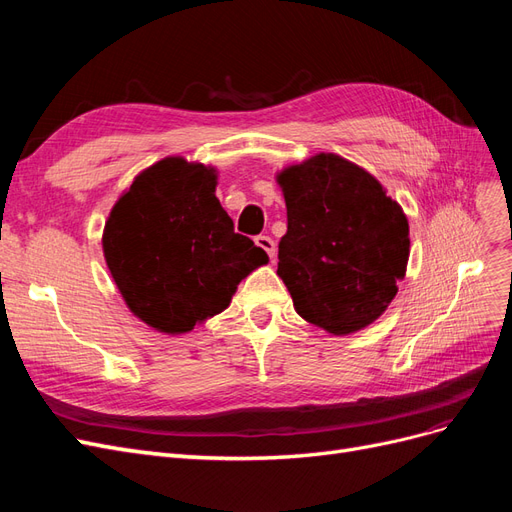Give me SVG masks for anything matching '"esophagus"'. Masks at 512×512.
Wrapping results in <instances>:
<instances>
[{
	"label": "esophagus",
	"instance_id": "34e87169",
	"mask_svg": "<svg viewBox=\"0 0 512 512\" xmlns=\"http://www.w3.org/2000/svg\"><path fill=\"white\" fill-rule=\"evenodd\" d=\"M256 245L260 247V250H265V252L269 254V258H271V260H275V252H277V250H275V241H273L271 237H267V235H258V237H256Z\"/></svg>",
	"mask_w": 512,
	"mask_h": 512
}]
</instances>
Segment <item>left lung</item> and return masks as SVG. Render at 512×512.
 I'll list each match as a JSON object with an SVG mask.
<instances>
[{"mask_svg": "<svg viewBox=\"0 0 512 512\" xmlns=\"http://www.w3.org/2000/svg\"><path fill=\"white\" fill-rule=\"evenodd\" d=\"M277 183L288 213L277 275L297 314L333 335L365 329L406 275L404 211L376 177L335 153L288 166Z\"/></svg>", "mask_w": 512, "mask_h": 512, "instance_id": "obj_1", "label": "left lung"}]
</instances>
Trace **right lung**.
Listing matches in <instances>:
<instances>
[{
	"label": "right lung",
	"instance_id": "add662e5",
	"mask_svg": "<svg viewBox=\"0 0 512 512\" xmlns=\"http://www.w3.org/2000/svg\"><path fill=\"white\" fill-rule=\"evenodd\" d=\"M215 168L164 158L143 170L108 215V271L134 316L179 335L230 305L269 256L235 232L215 196Z\"/></svg>",
	"mask_w": 512,
	"mask_h": 512
}]
</instances>
